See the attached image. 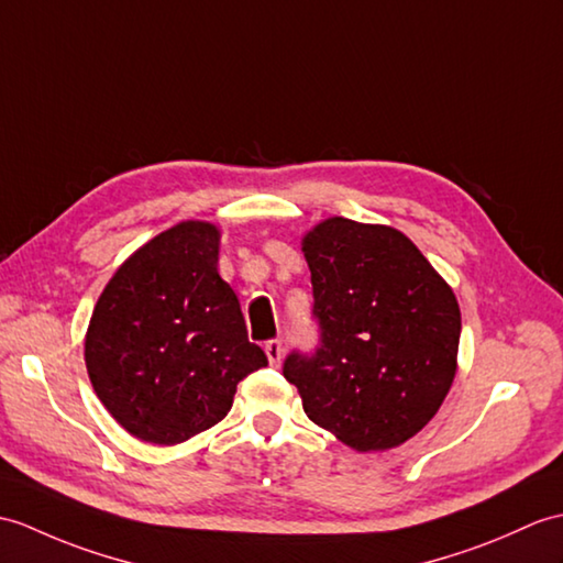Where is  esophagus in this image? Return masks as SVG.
Wrapping results in <instances>:
<instances>
[{
	"label": "esophagus",
	"instance_id": "esophagus-1",
	"mask_svg": "<svg viewBox=\"0 0 563 563\" xmlns=\"http://www.w3.org/2000/svg\"><path fill=\"white\" fill-rule=\"evenodd\" d=\"M264 350H266V357H268L273 367H278V364L283 362V343L280 341H268L264 345Z\"/></svg>",
	"mask_w": 563,
	"mask_h": 563
}]
</instances>
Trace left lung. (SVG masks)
<instances>
[{
	"label": "left lung",
	"mask_w": 563,
	"mask_h": 563,
	"mask_svg": "<svg viewBox=\"0 0 563 563\" xmlns=\"http://www.w3.org/2000/svg\"><path fill=\"white\" fill-rule=\"evenodd\" d=\"M321 343L283 376L313 424L355 451L412 439L459 367L461 309L449 283L396 228L329 218L302 240Z\"/></svg>",
	"instance_id": "obj_1"
}]
</instances>
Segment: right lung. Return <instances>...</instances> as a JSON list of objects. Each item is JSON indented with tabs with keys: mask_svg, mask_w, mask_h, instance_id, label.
Returning a JSON list of instances; mask_svg holds the SVG:
<instances>
[{
	"mask_svg": "<svg viewBox=\"0 0 563 563\" xmlns=\"http://www.w3.org/2000/svg\"><path fill=\"white\" fill-rule=\"evenodd\" d=\"M218 250L211 222H179L117 268L90 317V384L141 441L175 446L211 429L242 378L268 364L220 278Z\"/></svg>",
	"mask_w": 563,
	"mask_h": 563,
	"instance_id": "obj_1",
	"label": "right lung"
}]
</instances>
